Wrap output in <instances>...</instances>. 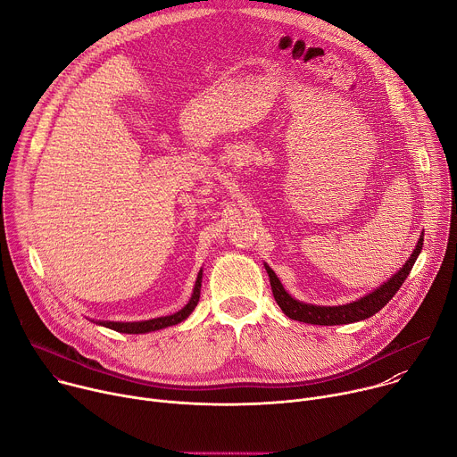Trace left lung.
Instances as JSON below:
<instances>
[{
    "instance_id": "1",
    "label": "left lung",
    "mask_w": 457,
    "mask_h": 457,
    "mask_svg": "<svg viewBox=\"0 0 457 457\" xmlns=\"http://www.w3.org/2000/svg\"><path fill=\"white\" fill-rule=\"evenodd\" d=\"M421 247H423V233L420 235V240H418L416 249L412 251L411 258L407 260L403 268H400V271L396 275L390 277L378 289L361 296L360 300L345 303V305H333V307L331 305L329 307L328 305H312V303H303V302L295 300L284 289V286L277 278L275 271L268 264H264V266H266V271L270 275L273 296H275L277 303L280 305V309L284 311L286 316H289L291 320H298V321L312 323V325H340V323H353V321L370 318L381 307H385L388 303V300L396 295V291L407 280L418 254L421 253Z\"/></svg>"
}]
</instances>
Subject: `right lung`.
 Here are the masks:
<instances>
[{"instance_id":"add662e5","label":"right lung","mask_w":457,"mask_h":457,"mask_svg":"<svg viewBox=\"0 0 457 457\" xmlns=\"http://www.w3.org/2000/svg\"><path fill=\"white\" fill-rule=\"evenodd\" d=\"M201 286H203V270L197 275V280H195V287H193V295L189 298V302L177 312L168 314V316H159V318H152V320H145V321H96L103 328L113 329L117 333H126V335H145V333H152V331H159L164 328H170V325L180 323L182 320H186L193 309L197 307L199 298H201Z\"/></svg>"}]
</instances>
